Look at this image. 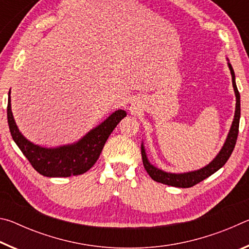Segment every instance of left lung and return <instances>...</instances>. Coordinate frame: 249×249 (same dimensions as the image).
<instances>
[{
    "mask_svg": "<svg viewBox=\"0 0 249 249\" xmlns=\"http://www.w3.org/2000/svg\"><path fill=\"white\" fill-rule=\"evenodd\" d=\"M227 66L231 74V83H233L235 96H236V107H235V113H234V119L231 122V128L227 134V137L223 144L221 150L218 151V154L214 157L212 161L209 162L208 165L200 168V169L187 171V172H169L165 171L160 168L154 166L153 163H150L148 157H147L146 149L144 146V142H142V163L147 171V174L150 176V178L157 181V182L171 185V187H178V188H190L193 185L201 182L202 180L208 178V177L215 174L217 170H220L221 168L225 165L227 160L231 157V153H233L234 147L237 141V135H238V127H239V119H241V95L236 86L235 81V72L233 70L229 58H226Z\"/></svg>",
    "mask_w": 249,
    "mask_h": 249,
    "instance_id": "obj_1",
    "label": "left lung"
}]
</instances>
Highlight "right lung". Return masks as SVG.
Here are the masks:
<instances>
[{"label": "right lung", "instance_id": "1", "mask_svg": "<svg viewBox=\"0 0 249 249\" xmlns=\"http://www.w3.org/2000/svg\"><path fill=\"white\" fill-rule=\"evenodd\" d=\"M125 116L126 111L116 109L77 142L57 147H43L28 141L18 127L12 112L11 89L8 91L7 122L12 138L34 169L50 178L78 176L89 170L99 159L108 136Z\"/></svg>", "mask_w": 249, "mask_h": 249}]
</instances>
